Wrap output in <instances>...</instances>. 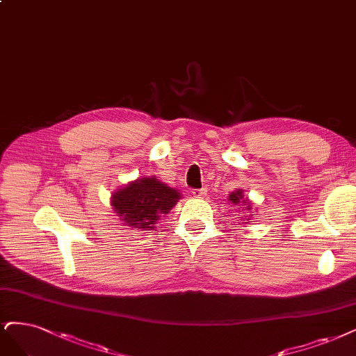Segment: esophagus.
I'll list each match as a JSON object with an SVG mask.
<instances>
[{"instance_id":"1","label":"esophagus","mask_w":356,"mask_h":356,"mask_svg":"<svg viewBox=\"0 0 356 356\" xmlns=\"http://www.w3.org/2000/svg\"><path fill=\"white\" fill-rule=\"evenodd\" d=\"M206 193H207V190H206V188H194V190L191 191V194H193V197H194V199H202V197H204Z\"/></svg>"}]
</instances>
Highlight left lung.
Segmentation results:
<instances>
[{
	"mask_svg": "<svg viewBox=\"0 0 356 356\" xmlns=\"http://www.w3.org/2000/svg\"><path fill=\"white\" fill-rule=\"evenodd\" d=\"M228 199H229L232 203H234V204L246 203V200H243V191H241V190H237V191H234V193H231ZM244 206H246V204H244ZM246 209H250V207L246 206Z\"/></svg>",
	"mask_w": 356,
	"mask_h": 356,
	"instance_id": "8db88e82",
	"label": "left lung"
}]
</instances>
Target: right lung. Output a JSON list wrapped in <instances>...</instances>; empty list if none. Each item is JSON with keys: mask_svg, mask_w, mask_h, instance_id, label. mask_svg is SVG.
<instances>
[{"mask_svg": "<svg viewBox=\"0 0 356 356\" xmlns=\"http://www.w3.org/2000/svg\"><path fill=\"white\" fill-rule=\"evenodd\" d=\"M181 194L156 178H141L116 191L112 197L115 212L129 227L147 229L178 202Z\"/></svg>", "mask_w": 356, "mask_h": 356, "instance_id": "right-lung-1", "label": "right lung"}]
</instances>
